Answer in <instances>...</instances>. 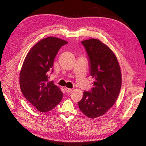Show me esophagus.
<instances>
[{"label": "esophagus", "mask_w": 146, "mask_h": 146, "mask_svg": "<svg viewBox=\"0 0 146 146\" xmlns=\"http://www.w3.org/2000/svg\"><path fill=\"white\" fill-rule=\"evenodd\" d=\"M65 91H66V93H71V91H72V89H70V88H65Z\"/></svg>", "instance_id": "1"}]
</instances>
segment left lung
<instances>
[{"label":"left lung","instance_id":"8db88e82","mask_svg":"<svg viewBox=\"0 0 146 146\" xmlns=\"http://www.w3.org/2000/svg\"><path fill=\"white\" fill-rule=\"evenodd\" d=\"M89 56L90 75L95 79L91 91H84L78 102L81 111L88 117H101L114 105L122 86V74L111 49L98 39L82 41Z\"/></svg>","mask_w":146,"mask_h":146}]
</instances>
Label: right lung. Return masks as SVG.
<instances>
[{
  "mask_svg": "<svg viewBox=\"0 0 146 146\" xmlns=\"http://www.w3.org/2000/svg\"><path fill=\"white\" fill-rule=\"evenodd\" d=\"M68 43L62 39L49 36L33 46L27 54L20 72V87L26 100L40 112H48L62 100L60 89L48 80L49 71L62 46Z\"/></svg>",
  "mask_w": 146,
  "mask_h": 146,
  "instance_id": "add662e5",
  "label": "right lung"
}]
</instances>
